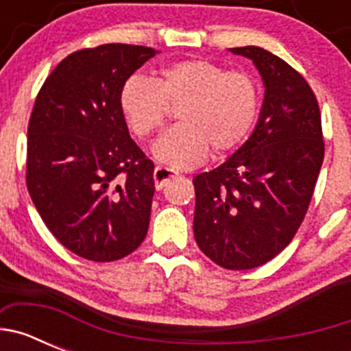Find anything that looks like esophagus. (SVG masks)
Returning a JSON list of instances; mask_svg holds the SVG:
<instances>
[{"label": "esophagus", "mask_w": 351, "mask_h": 351, "mask_svg": "<svg viewBox=\"0 0 351 351\" xmlns=\"http://www.w3.org/2000/svg\"><path fill=\"white\" fill-rule=\"evenodd\" d=\"M173 176H176V172H173L172 169H169V167H156L153 172V179H154V186H156L158 190H160L161 186L165 184L169 179H172Z\"/></svg>", "instance_id": "34e87169"}]
</instances>
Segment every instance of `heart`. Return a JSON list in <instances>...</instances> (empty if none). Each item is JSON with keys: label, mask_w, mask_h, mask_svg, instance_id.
<instances>
[{"label": "heart", "mask_w": 351, "mask_h": 351, "mask_svg": "<svg viewBox=\"0 0 351 351\" xmlns=\"http://www.w3.org/2000/svg\"><path fill=\"white\" fill-rule=\"evenodd\" d=\"M260 93L244 71H226L207 60L167 64L153 80L130 77L119 91V108L137 138L147 141L165 123L167 105L178 107L179 125L156 142L153 153L173 169H191L214 154L237 147L255 125Z\"/></svg>", "instance_id": "heart-1"}]
</instances>
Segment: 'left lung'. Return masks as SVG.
Returning <instances> with one entry per match:
<instances>
[{
  "mask_svg": "<svg viewBox=\"0 0 351 351\" xmlns=\"http://www.w3.org/2000/svg\"><path fill=\"white\" fill-rule=\"evenodd\" d=\"M230 52L253 61L265 95L251 137L225 163L193 179V232L219 267L255 269L291 243L324 163L316 96L287 61L255 45Z\"/></svg>",
  "mask_w": 351,
  "mask_h": 351,
  "instance_id": "1",
  "label": "left lung"
}]
</instances>
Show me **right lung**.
Here are the masks:
<instances>
[{
  "label": "right lung",
  "mask_w": 351,
  "mask_h": 351,
  "mask_svg": "<svg viewBox=\"0 0 351 351\" xmlns=\"http://www.w3.org/2000/svg\"><path fill=\"white\" fill-rule=\"evenodd\" d=\"M156 52L126 43L71 52L36 96L27 191L52 235L86 260L125 258L147 234L154 165L130 137L119 91Z\"/></svg>",
  "instance_id": "add662e5"
}]
</instances>
